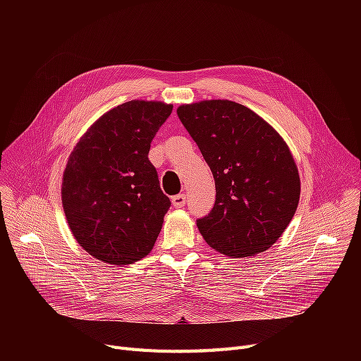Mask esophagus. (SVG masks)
Here are the masks:
<instances>
[{
    "instance_id": "esophagus-1",
    "label": "esophagus",
    "mask_w": 361,
    "mask_h": 361,
    "mask_svg": "<svg viewBox=\"0 0 361 361\" xmlns=\"http://www.w3.org/2000/svg\"><path fill=\"white\" fill-rule=\"evenodd\" d=\"M187 202V197L185 195H177V196H173V206L174 207H183Z\"/></svg>"
}]
</instances>
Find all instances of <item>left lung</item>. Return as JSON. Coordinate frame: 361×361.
Returning a JSON list of instances; mask_svg holds the SVG:
<instances>
[{"label":"left lung","instance_id":"left-lung-1","mask_svg":"<svg viewBox=\"0 0 361 361\" xmlns=\"http://www.w3.org/2000/svg\"><path fill=\"white\" fill-rule=\"evenodd\" d=\"M177 114L215 180V204L197 219L206 243L234 257L269 249L300 199L298 169L286 142L257 114L233 101L181 105Z\"/></svg>","mask_w":361,"mask_h":361}]
</instances>
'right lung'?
<instances>
[{"label": "right lung", "mask_w": 361, "mask_h": 361, "mask_svg": "<svg viewBox=\"0 0 361 361\" xmlns=\"http://www.w3.org/2000/svg\"><path fill=\"white\" fill-rule=\"evenodd\" d=\"M173 112L162 102L112 108L75 145L63 178V206L82 247L111 264L145 257L171 202L161 190L149 149Z\"/></svg>", "instance_id": "1"}]
</instances>
